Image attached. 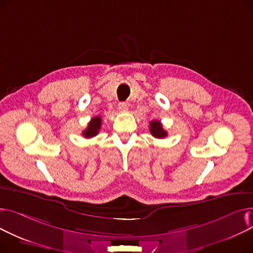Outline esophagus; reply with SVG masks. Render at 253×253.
Here are the masks:
<instances>
[{
  "label": "esophagus",
  "mask_w": 253,
  "mask_h": 253,
  "mask_svg": "<svg viewBox=\"0 0 253 253\" xmlns=\"http://www.w3.org/2000/svg\"><path fill=\"white\" fill-rule=\"evenodd\" d=\"M118 109L120 112H126L128 110V106H127V103L125 102H120L118 104Z\"/></svg>",
  "instance_id": "34e87169"
}]
</instances>
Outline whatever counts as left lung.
I'll return each mask as SVG.
<instances>
[{"label":"left lung","mask_w":253,"mask_h":253,"mask_svg":"<svg viewBox=\"0 0 253 253\" xmlns=\"http://www.w3.org/2000/svg\"><path fill=\"white\" fill-rule=\"evenodd\" d=\"M150 132L156 138H164L167 136V132L163 129V126L160 121L150 122Z\"/></svg>","instance_id":"1"}]
</instances>
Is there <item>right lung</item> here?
Here are the masks:
<instances>
[{
    "label": "right lung",
    "mask_w": 253,
    "mask_h": 253,
    "mask_svg": "<svg viewBox=\"0 0 253 253\" xmlns=\"http://www.w3.org/2000/svg\"><path fill=\"white\" fill-rule=\"evenodd\" d=\"M101 127V118L94 117L91 119V121L88 123L87 128L82 132V134L86 138H91L98 134V131Z\"/></svg>",
    "instance_id": "right-lung-1"
}]
</instances>
